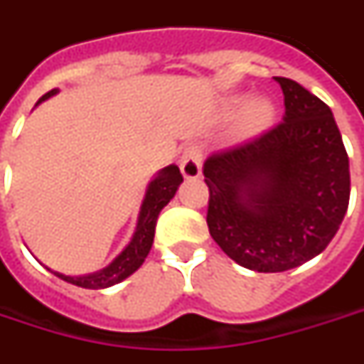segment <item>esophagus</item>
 Returning <instances> with one entry per match:
<instances>
[{"label":"esophagus","mask_w":364,"mask_h":364,"mask_svg":"<svg viewBox=\"0 0 364 364\" xmlns=\"http://www.w3.org/2000/svg\"><path fill=\"white\" fill-rule=\"evenodd\" d=\"M180 170L186 180H196L202 174V149L198 144H190L180 156Z\"/></svg>","instance_id":"34e87169"}]
</instances>
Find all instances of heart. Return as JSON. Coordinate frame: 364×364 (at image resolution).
Segmentation results:
<instances>
[{
  "label": "heart",
  "instance_id": "b5f03b06",
  "mask_svg": "<svg viewBox=\"0 0 364 364\" xmlns=\"http://www.w3.org/2000/svg\"><path fill=\"white\" fill-rule=\"evenodd\" d=\"M275 117V105L267 97H255L247 102L244 112V130L245 132H259Z\"/></svg>",
  "mask_w": 364,
  "mask_h": 364
}]
</instances>
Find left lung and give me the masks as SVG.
<instances>
[{"instance_id":"left-lung-1","label":"left lung","mask_w":364,"mask_h":364,"mask_svg":"<svg viewBox=\"0 0 364 364\" xmlns=\"http://www.w3.org/2000/svg\"><path fill=\"white\" fill-rule=\"evenodd\" d=\"M283 122L204 164L208 230L228 257L259 273L319 255L349 208V156L333 112L299 82L273 77Z\"/></svg>"}]
</instances>
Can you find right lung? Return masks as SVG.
<instances>
[{
    "mask_svg": "<svg viewBox=\"0 0 364 364\" xmlns=\"http://www.w3.org/2000/svg\"><path fill=\"white\" fill-rule=\"evenodd\" d=\"M53 95H57V89H53L47 95H43L37 101V105H41L47 99H51ZM182 180L184 178L180 174V168L176 164H170V166L162 168L156 176L150 180L149 188H146V194H144V200H142V206H140L139 222H136L134 235H132L129 245L107 267H102V269L95 273H87V275H75V277L73 275H65V273L53 272L49 267L47 269L55 273L57 277H61L63 282L73 283L77 287H85V289H107L110 285L127 279L146 259L150 247H152V242H154V230H156L158 214L174 198L178 186L182 184Z\"/></svg>",
    "mask_w": 364,
    "mask_h": 364,
    "instance_id": "1",
    "label": "right lung"
}]
</instances>
